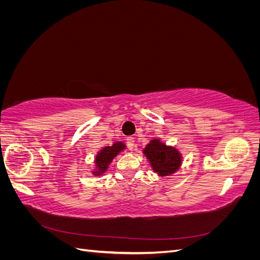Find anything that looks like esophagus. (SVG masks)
I'll list each match as a JSON object with an SVG mask.
<instances>
[{"instance_id":"obj_1","label":"esophagus","mask_w":260,"mask_h":260,"mask_svg":"<svg viewBox=\"0 0 260 260\" xmlns=\"http://www.w3.org/2000/svg\"><path fill=\"white\" fill-rule=\"evenodd\" d=\"M125 142H127V145L130 149H133L136 147V141H135V138L132 137H128L127 139H125Z\"/></svg>"}]
</instances>
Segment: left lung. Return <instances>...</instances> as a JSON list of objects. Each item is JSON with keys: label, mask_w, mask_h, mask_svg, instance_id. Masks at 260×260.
<instances>
[{"label": "left lung", "mask_w": 260, "mask_h": 260, "mask_svg": "<svg viewBox=\"0 0 260 260\" xmlns=\"http://www.w3.org/2000/svg\"><path fill=\"white\" fill-rule=\"evenodd\" d=\"M144 154L151 161L154 171L160 176L174 174L181 165V156L177 149L166 146L158 140H153L146 145Z\"/></svg>", "instance_id": "obj_1"}]
</instances>
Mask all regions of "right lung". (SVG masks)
Wrapping results in <instances>:
<instances>
[{"instance_id": "obj_1", "label": "right lung", "mask_w": 260, "mask_h": 260, "mask_svg": "<svg viewBox=\"0 0 260 260\" xmlns=\"http://www.w3.org/2000/svg\"><path fill=\"white\" fill-rule=\"evenodd\" d=\"M124 148V145L120 142H116L112 146H106L96 156V167L99 168L98 172H104L107 166L111 162L114 157Z\"/></svg>"}]
</instances>
